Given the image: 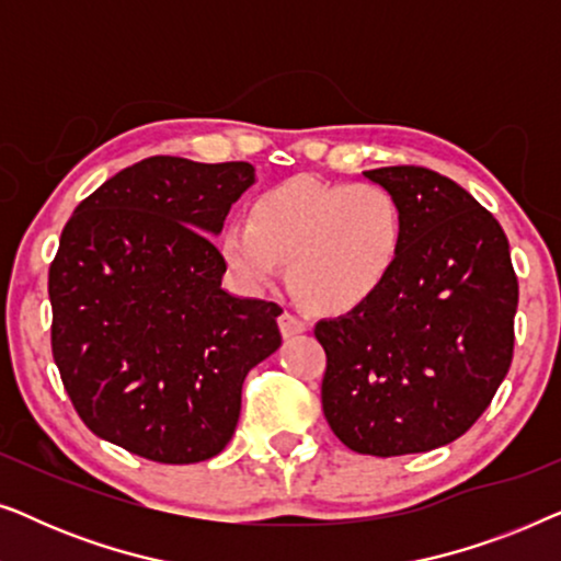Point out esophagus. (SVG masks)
Instances as JSON below:
<instances>
[{
	"mask_svg": "<svg viewBox=\"0 0 561 561\" xmlns=\"http://www.w3.org/2000/svg\"><path fill=\"white\" fill-rule=\"evenodd\" d=\"M278 324H280L283 336H294V334L306 332V321L298 317L296 311H288V309L278 317Z\"/></svg>",
	"mask_w": 561,
	"mask_h": 561,
	"instance_id": "1",
	"label": "esophagus"
}]
</instances>
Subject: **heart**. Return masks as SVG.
<instances>
[{"label":"heart","mask_w":561,"mask_h":561,"mask_svg":"<svg viewBox=\"0 0 561 561\" xmlns=\"http://www.w3.org/2000/svg\"><path fill=\"white\" fill-rule=\"evenodd\" d=\"M405 242L403 206L380 183L280 181L229 221L219 250L244 286L260 288L288 263L298 301L319 313L355 311L380 294Z\"/></svg>","instance_id":"obj_1"}]
</instances>
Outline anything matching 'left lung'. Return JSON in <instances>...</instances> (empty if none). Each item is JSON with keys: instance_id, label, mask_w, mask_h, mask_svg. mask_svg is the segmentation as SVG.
Instances as JSON below:
<instances>
[{"instance_id": "obj_1", "label": "left lung", "mask_w": 561, "mask_h": 561, "mask_svg": "<svg viewBox=\"0 0 561 561\" xmlns=\"http://www.w3.org/2000/svg\"><path fill=\"white\" fill-rule=\"evenodd\" d=\"M403 206V255L373 301L319 321L321 409L352 451L398 457L462 436L513 359L518 278L503 227L447 175L365 171Z\"/></svg>"}]
</instances>
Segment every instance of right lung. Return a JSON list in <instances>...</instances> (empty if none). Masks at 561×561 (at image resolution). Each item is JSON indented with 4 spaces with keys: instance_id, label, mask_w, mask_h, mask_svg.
Listing matches in <instances>:
<instances>
[{
    "instance_id": "add662e5",
    "label": "right lung",
    "mask_w": 561,
    "mask_h": 561,
    "mask_svg": "<svg viewBox=\"0 0 561 561\" xmlns=\"http://www.w3.org/2000/svg\"><path fill=\"white\" fill-rule=\"evenodd\" d=\"M255 168L152 156L76 206L48 271L50 347L83 424L160 465L232 439L242 382L280 347L275 301L221 290V232Z\"/></svg>"
}]
</instances>
